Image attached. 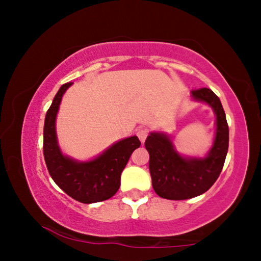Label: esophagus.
<instances>
[{"instance_id":"34e87169","label":"esophagus","mask_w":261,"mask_h":261,"mask_svg":"<svg viewBox=\"0 0 261 261\" xmlns=\"http://www.w3.org/2000/svg\"><path fill=\"white\" fill-rule=\"evenodd\" d=\"M148 136V130L147 129H139L137 130V137L139 138L140 142H142V144L145 143V139Z\"/></svg>"}]
</instances>
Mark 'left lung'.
Segmentation results:
<instances>
[{
  "mask_svg": "<svg viewBox=\"0 0 261 261\" xmlns=\"http://www.w3.org/2000/svg\"><path fill=\"white\" fill-rule=\"evenodd\" d=\"M192 98L206 103L216 115V135L208 154L203 158L181 155L163 132H151L145 140L152 187L167 200H187L205 193L220 176L226 158L229 126L220 98L209 88L192 90Z\"/></svg>",
  "mask_w": 261,
  "mask_h": 261,
  "instance_id": "obj_1",
  "label": "left lung"
}]
</instances>
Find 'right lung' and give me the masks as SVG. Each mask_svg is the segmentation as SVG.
<instances>
[{"label": "right lung", "instance_id": "add662e5", "mask_svg": "<svg viewBox=\"0 0 261 261\" xmlns=\"http://www.w3.org/2000/svg\"><path fill=\"white\" fill-rule=\"evenodd\" d=\"M72 85L68 82L60 87L45 116L44 158L49 175L67 195L81 203H95L115 195L123 169L140 142L137 136L122 139L89 161L64 155L58 144L56 118L63 95Z\"/></svg>", "mask_w": 261, "mask_h": 261}]
</instances>
